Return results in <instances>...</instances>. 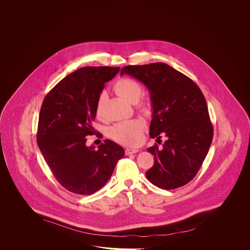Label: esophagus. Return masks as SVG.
Returning a JSON list of instances; mask_svg holds the SVG:
<instances>
[{
  "mask_svg": "<svg viewBox=\"0 0 250 250\" xmlns=\"http://www.w3.org/2000/svg\"><path fill=\"white\" fill-rule=\"evenodd\" d=\"M137 152H138V149H132V148H126L125 149V154L126 155H129L131 154H136Z\"/></svg>",
  "mask_w": 250,
  "mask_h": 250,
  "instance_id": "esophagus-1",
  "label": "esophagus"
}]
</instances>
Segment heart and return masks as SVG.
<instances>
[{
	"instance_id": "heart-1",
	"label": "heart",
	"mask_w": 250,
	"mask_h": 250,
	"mask_svg": "<svg viewBox=\"0 0 250 250\" xmlns=\"http://www.w3.org/2000/svg\"><path fill=\"white\" fill-rule=\"evenodd\" d=\"M113 89L118 96L129 103H136L139 100L143 93L142 86L132 79L121 78L114 83ZM103 105V95L99 96L96 104V114H101ZM138 109L144 113H149L150 107L146 103H140ZM144 125L138 119H130L115 124L110 129V137L119 143L125 146H136L143 141Z\"/></svg>"
}]
</instances>
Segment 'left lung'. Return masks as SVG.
I'll list each match as a JSON object with an SVG mask.
<instances>
[{
  "instance_id": "obj_1",
  "label": "left lung",
  "mask_w": 250,
  "mask_h": 250,
  "mask_svg": "<svg viewBox=\"0 0 250 250\" xmlns=\"http://www.w3.org/2000/svg\"><path fill=\"white\" fill-rule=\"evenodd\" d=\"M124 74L141 81L150 92V137L166 138L162 148L156 144L147 148L154 157L146 172L147 180L163 189L186 185L202 166L213 136L202 92L186 75L163 62L128 65L121 71Z\"/></svg>"
}]
</instances>
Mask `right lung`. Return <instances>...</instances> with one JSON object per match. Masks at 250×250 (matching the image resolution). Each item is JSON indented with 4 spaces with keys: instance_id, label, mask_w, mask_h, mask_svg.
<instances>
[{
    "instance_id": "add662e5",
    "label": "right lung",
    "mask_w": 250,
    "mask_h": 250,
    "mask_svg": "<svg viewBox=\"0 0 250 250\" xmlns=\"http://www.w3.org/2000/svg\"><path fill=\"white\" fill-rule=\"evenodd\" d=\"M120 69L107 66L81 68L61 80L42 102L38 147L59 183L75 194L91 195L99 190L125 154L121 146L109 139L97 150L85 145L87 136L96 134L91 123L96 119L104 83Z\"/></svg>"
}]
</instances>
